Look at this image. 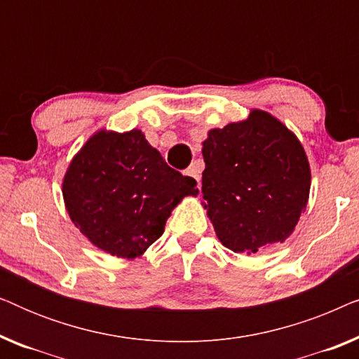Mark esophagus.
Masks as SVG:
<instances>
[{
    "mask_svg": "<svg viewBox=\"0 0 359 359\" xmlns=\"http://www.w3.org/2000/svg\"><path fill=\"white\" fill-rule=\"evenodd\" d=\"M199 173H201V166H199L198 161L191 165L189 168L184 171V175H188V176H191V178H193V180L198 181V186H199V180H201V175H199Z\"/></svg>",
    "mask_w": 359,
    "mask_h": 359,
    "instance_id": "esophagus-1",
    "label": "esophagus"
}]
</instances>
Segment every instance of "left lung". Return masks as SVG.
Listing matches in <instances>:
<instances>
[{"label":"left lung","instance_id":"1","mask_svg":"<svg viewBox=\"0 0 359 359\" xmlns=\"http://www.w3.org/2000/svg\"><path fill=\"white\" fill-rule=\"evenodd\" d=\"M204 209L215 235L237 253H257L294 232L311 191V166L296 135L262 109L210 129L203 142Z\"/></svg>","mask_w":359,"mask_h":359}]
</instances>
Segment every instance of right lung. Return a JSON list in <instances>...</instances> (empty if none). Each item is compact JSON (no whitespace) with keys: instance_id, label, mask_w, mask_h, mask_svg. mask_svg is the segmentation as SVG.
I'll list each match as a JSON object with an SVG mask.
<instances>
[{"instance_id":"right-lung-1","label":"right lung","mask_w":359,"mask_h":359,"mask_svg":"<svg viewBox=\"0 0 359 359\" xmlns=\"http://www.w3.org/2000/svg\"><path fill=\"white\" fill-rule=\"evenodd\" d=\"M76 229L102 252L137 258L161 237L184 196H198L196 180L170 168L144 132L101 129L73 156L62 183Z\"/></svg>"}]
</instances>
